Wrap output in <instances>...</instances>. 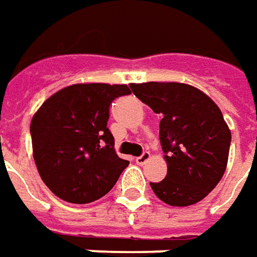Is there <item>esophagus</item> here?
<instances>
[{
    "mask_svg": "<svg viewBox=\"0 0 257 257\" xmlns=\"http://www.w3.org/2000/svg\"><path fill=\"white\" fill-rule=\"evenodd\" d=\"M149 159H150V153H149V152H143L142 156L136 157V163L140 164V166H143V164H146V162H147Z\"/></svg>",
    "mask_w": 257,
    "mask_h": 257,
    "instance_id": "1",
    "label": "esophagus"
}]
</instances>
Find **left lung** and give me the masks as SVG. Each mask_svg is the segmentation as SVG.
I'll list each match as a JSON object with an SVG mask.
<instances>
[{
    "label": "left lung",
    "instance_id": "8db88e82",
    "mask_svg": "<svg viewBox=\"0 0 257 257\" xmlns=\"http://www.w3.org/2000/svg\"><path fill=\"white\" fill-rule=\"evenodd\" d=\"M134 95L160 120V143L167 162L162 182L150 183L170 206L200 202L220 182L227 166L232 134L210 97L182 83L132 84Z\"/></svg>",
    "mask_w": 257,
    "mask_h": 257
}]
</instances>
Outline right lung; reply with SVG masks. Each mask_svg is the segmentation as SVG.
Wrapping results in <instances>:
<instances>
[{
	"label": "right lung",
	"instance_id": "right-lung-1",
	"mask_svg": "<svg viewBox=\"0 0 257 257\" xmlns=\"http://www.w3.org/2000/svg\"><path fill=\"white\" fill-rule=\"evenodd\" d=\"M132 94L124 84H74L45 100L30 133L38 173L65 202L91 203L110 192L128 160L114 150L110 105Z\"/></svg>",
	"mask_w": 257,
	"mask_h": 257
}]
</instances>
